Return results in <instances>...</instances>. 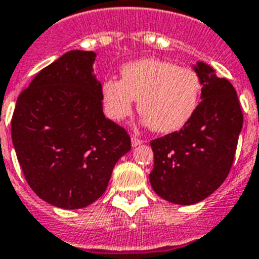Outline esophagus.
<instances>
[{
	"instance_id": "34e87169",
	"label": "esophagus",
	"mask_w": 259,
	"mask_h": 259,
	"mask_svg": "<svg viewBox=\"0 0 259 259\" xmlns=\"http://www.w3.org/2000/svg\"><path fill=\"white\" fill-rule=\"evenodd\" d=\"M141 144H142V140H140V138L136 136L132 137V146H133V148H136V146H140Z\"/></svg>"
}]
</instances>
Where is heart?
<instances>
[{"label":"heart","mask_w":259,"mask_h":259,"mask_svg":"<svg viewBox=\"0 0 259 259\" xmlns=\"http://www.w3.org/2000/svg\"><path fill=\"white\" fill-rule=\"evenodd\" d=\"M201 89V79L193 69L159 58H142L123 65L121 81L106 79L101 92L111 119L126 118L138 100L142 122L158 133H171L190 121Z\"/></svg>","instance_id":"b5f03b06"}]
</instances>
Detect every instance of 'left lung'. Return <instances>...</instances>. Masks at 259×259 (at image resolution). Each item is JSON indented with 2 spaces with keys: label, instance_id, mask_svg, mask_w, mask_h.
Masks as SVG:
<instances>
[{
  "label": "left lung",
  "instance_id": "8db88e82",
  "mask_svg": "<svg viewBox=\"0 0 259 259\" xmlns=\"http://www.w3.org/2000/svg\"><path fill=\"white\" fill-rule=\"evenodd\" d=\"M201 102L186 125L150 142L154 167L153 190L171 203L193 205L207 198L224 184L232 169L243 125L237 92L210 65L197 62Z\"/></svg>",
  "mask_w": 259,
  "mask_h": 259
}]
</instances>
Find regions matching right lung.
I'll use <instances>...</instances> for the list:
<instances>
[{"label":"right lung","instance_id":"obj_1","mask_svg":"<svg viewBox=\"0 0 259 259\" xmlns=\"http://www.w3.org/2000/svg\"><path fill=\"white\" fill-rule=\"evenodd\" d=\"M97 54L70 50L42 69L17 98L12 140L27 184L61 209L100 198L132 149L126 130L105 117Z\"/></svg>","mask_w":259,"mask_h":259}]
</instances>
